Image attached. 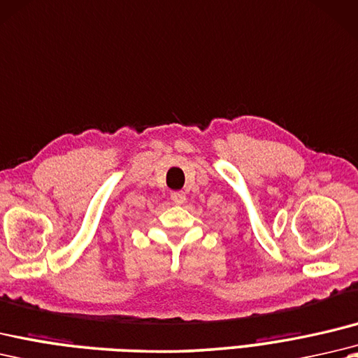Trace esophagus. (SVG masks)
<instances>
[{
	"mask_svg": "<svg viewBox=\"0 0 358 358\" xmlns=\"http://www.w3.org/2000/svg\"><path fill=\"white\" fill-rule=\"evenodd\" d=\"M171 199L178 206L185 204L186 203V192H182V190H178V192H172Z\"/></svg>",
	"mask_w": 358,
	"mask_h": 358,
	"instance_id": "1",
	"label": "esophagus"
}]
</instances>
